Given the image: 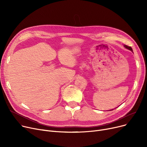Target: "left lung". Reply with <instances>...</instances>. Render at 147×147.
<instances>
[{
  "mask_svg": "<svg viewBox=\"0 0 147 147\" xmlns=\"http://www.w3.org/2000/svg\"><path fill=\"white\" fill-rule=\"evenodd\" d=\"M124 46H125V47L126 48H127V49H129V50H130V51H132V52H133L132 49V48L130 47V46H127V45H125Z\"/></svg>",
  "mask_w": 147,
  "mask_h": 147,
  "instance_id": "8db88e82",
  "label": "left lung"
}]
</instances>
